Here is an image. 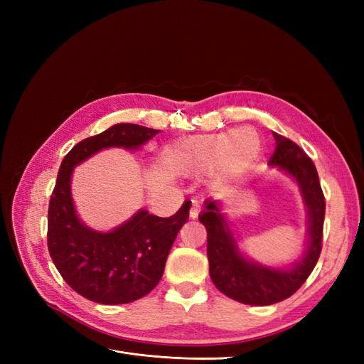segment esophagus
Returning a JSON list of instances; mask_svg holds the SVG:
<instances>
[{"mask_svg": "<svg viewBox=\"0 0 364 364\" xmlns=\"http://www.w3.org/2000/svg\"><path fill=\"white\" fill-rule=\"evenodd\" d=\"M199 213H200V206H199V203L197 202H193V205H191V208H190V218H197V215H199Z\"/></svg>", "mask_w": 364, "mask_h": 364, "instance_id": "esophagus-1", "label": "esophagus"}]
</instances>
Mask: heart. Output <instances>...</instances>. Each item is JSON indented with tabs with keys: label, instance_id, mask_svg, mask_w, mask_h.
<instances>
[{
	"label": "heart",
	"instance_id": "1",
	"mask_svg": "<svg viewBox=\"0 0 364 364\" xmlns=\"http://www.w3.org/2000/svg\"><path fill=\"white\" fill-rule=\"evenodd\" d=\"M262 155V139L252 127L196 135L178 142L170 151V165L185 176H202L211 170L217 185L228 183Z\"/></svg>",
	"mask_w": 364,
	"mask_h": 364
}]
</instances>
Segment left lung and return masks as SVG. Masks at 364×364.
I'll return each mask as SVG.
<instances>
[{"label": "left lung", "mask_w": 364, "mask_h": 364, "mask_svg": "<svg viewBox=\"0 0 364 364\" xmlns=\"http://www.w3.org/2000/svg\"><path fill=\"white\" fill-rule=\"evenodd\" d=\"M269 167L278 168L293 181L305 206L306 237L302 255L290 264H262L241 249L232 223L223 213L222 200L208 197L199 222L208 232L209 277L230 299L247 305H272L287 299L310 277L322 249L325 197L317 170L305 151L277 132Z\"/></svg>", "instance_id": "1"}]
</instances>
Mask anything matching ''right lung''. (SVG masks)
Masks as SVG:
<instances>
[{
	"label": "right lung",
	"instance_id": "add662e5",
	"mask_svg": "<svg viewBox=\"0 0 364 364\" xmlns=\"http://www.w3.org/2000/svg\"><path fill=\"white\" fill-rule=\"evenodd\" d=\"M159 132L132 123L114 124L75 144L60 164L48 206V250L65 282L92 302L129 304L155 289L174 240L188 222L190 206L185 202L168 218L141 208L111 229H95L75 209L74 168L106 149L141 150Z\"/></svg>",
	"mask_w": 364,
	"mask_h": 364
}]
</instances>
